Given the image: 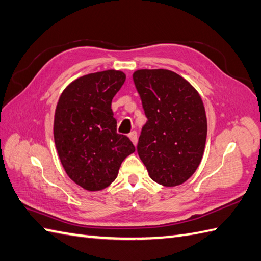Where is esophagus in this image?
<instances>
[{
    "instance_id": "obj_1",
    "label": "esophagus",
    "mask_w": 261,
    "mask_h": 261,
    "mask_svg": "<svg viewBox=\"0 0 261 261\" xmlns=\"http://www.w3.org/2000/svg\"><path fill=\"white\" fill-rule=\"evenodd\" d=\"M128 137L130 138V141L133 142V144L136 146V144H137V133L135 130L130 132L129 134H128Z\"/></svg>"
}]
</instances>
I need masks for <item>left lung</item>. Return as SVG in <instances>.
Instances as JSON below:
<instances>
[{
	"label": "left lung",
	"mask_w": 261,
	"mask_h": 261,
	"mask_svg": "<svg viewBox=\"0 0 261 261\" xmlns=\"http://www.w3.org/2000/svg\"><path fill=\"white\" fill-rule=\"evenodd\" d=\"M133 80L147 118L138 155L154 181L166 187L181 185L204 154L207 119L200 95L169 70H138Z\"/></svg>",
	"instance_id": "8db88e82"
}]
</instances>
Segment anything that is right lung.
I'll return each mask as SVG.
<instances>
[{
    "instance_id": "add662e5",
    "label": "right lung",
    "mask_w": 261,
    "mask_h": 261,
    "mask_svg": "<svg viewBox=\"0 0 261 261\" xmlns=\"http://www.w3.org/2000/svg\"><path fill=\"white\" fill-rule=\"evenodd\" d=\"M126 80L120 71L91 73L73 81L58 100L54 119L56 150L68 177L82 188L101 190L135 151L117 133L111 101Z\"/></svg>"
}]
</instances>
